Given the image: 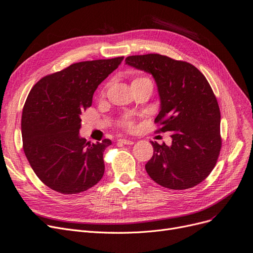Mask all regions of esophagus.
Masks as SVG:
<instances>
[{
    "label": "esophagus",
    "instance_id": "esophagus-1",
    "mask_svg": "<svg viewBox=\"0 0 253 253\" xmlns=\"http://www.w3.org/2000/svg\"><path fill=\"white\" fill-rule=\"evenodd\" d=\"M118 141L121 142V143H124V144H134V141L130 140V139H123V138H120V139H118Z\"/></svg>",
    "mask_w": 253,
    "mask_h": 253
}]
</instances>
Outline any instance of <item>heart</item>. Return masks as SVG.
Masks as SVG:
<instances>
[{
	"instance_id": "b5f03b06",
	"label": "heart",
	"mask_w": 253,
	"mask_h": 253,
	"mask_svg": "<svg viewBox=\"0 0 253 253\" xmlns=\"http://www.w3.org/2000/svg\"><path fill=\"white\" fill-rule=\"evenodd\" d=\"M142 82H151L147 77H138L135 78V80L132 82V84H138V83H142ZM119 126L123 127L126 130H134L135 129V120L133 119V117H130L129 115H125L120 118L119 123H118Z\"/></svg>"
}]
</instances>
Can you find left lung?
Here are the masks:
<instances>
[{"instance_id": "1", "label": "left lung", "mask_w": 253, "mask_h": 253, "mask_svg": "<svg viewBox=\"0 0 253 253\" xmlns=\"http://www.w3.org/2000/svg\"><path fill=\"white\" fill-rule=\"evenodd\" d=\"M126 63L154 76L161 99L156 133L171 132L170 146L151 142L147 173L169 189L198 185L212 171L222 147L221 113L210 83L194 65L161 54L127 56Z\"/></svg>"}]
</instances>
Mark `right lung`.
<instances>
[{"label": "right lung", "mask_w": 253, "mask_h": 253, "mask_svg": "<svg viewBox=\"0 0 253 253\" xmlns=\"http://www.w3.org/2000/svg\"><path fill=\"white\" fill-rule=\"evenodd\" d=\"M124 56L86 60L43 76L31 89L22 114L23 150L38 178L63 195L88 190L104 172L110 139L90 143L80 137L82 114L98 84Z\"/></svg>", "instance_id": "add662e5"}]
</instances>
